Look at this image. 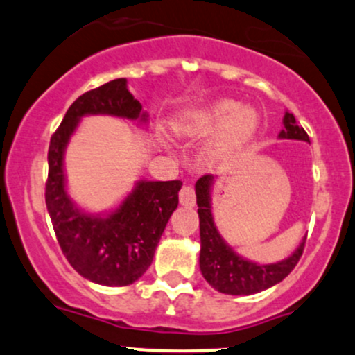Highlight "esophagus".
<instances>
[{
    "instance_id": "1",
    "label": "esophagus",
    "mask_w": 355,
    "mask_h": 355,
    "mask_svg": "<svg viewBox=\"0 0 355 355\" xmlns=\"http://www.w3.org/2000/svg\"><path fill=\"white\" fill-rule=\"evenodd\" d=\"M178 197H180L182 205H185V207H193L195 202H197V197H195V189L191 185L182 187L180 195H178Z\"/></svg>"
}]
</instances>
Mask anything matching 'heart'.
Segmentation results:
<instances>
[{
    "instance_id": "heart-1",
    "label": "heart",
    "mask_w": 355,
    "mask_h": 355,
    "mask_svg": "<svg viewBox=\"0 0 355 355\" xmlns=\"http://www.w3.org/2000/svg\"><path fill=\"white\" fill-rule=\"evenodd\" d=\"M223 123L226 125H223L222 144L229 145L252 133V130L255 128L257 116L250 108H235L234 101L223 100L195 113L189 121H185V125H182V130L191 135H203V133L218 128Z\"/></svg>"
}]
</instances>
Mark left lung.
Here are the masks:
<instances>
[{"instance_id": "left-lung-1", "label": "left lung", "mask_w": 355, "mask_h": 355, "mask_svg": "<svg viewBox=\"0 0 355 355\" xmlns=\"http://www.w3.org/2000/svg\"><path fill=\"white\" fill-rule=\"evenodd\" d=\"M285 130L280 132V138H292V140L309 141V135L302 126L297 125L295 116L292 113H285ZM214 177L203 175L195 183L197 193L198 218H200V270L202 275L215 291L230 295H250L262 292L272 285L279 284L285 277L294 270L297 262L302 257L305 239L300 247L288 259L282 262L270 263V266H259L248 262L235 254L232 248L223 242L214 223L210 211V185Z\"/></svg>"}]
</instances>
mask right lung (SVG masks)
<instances>
[{
  "label": "right lung",
  "instance_id": "add662e5",
  "mask_svg": "<svg viewBox=\"0 0 355 355\" xmlns=\"http://www.w3.org/2000/svg\"><path fill=\"white\" fill-rule=\"evenodd\" d=\"M140 112V101L128 92L126 80H112L73 101L48 148L44 200L61 252L80 275L108 287L133 284L150 267L178 205L182 182H138L120 209L105 218L93 217L76 209L64 191L63 152L81 116L103 113L145 120Z\"/></svg>",
  "mask_w": 355,
  "mask_h": 355
}]
</instances>
